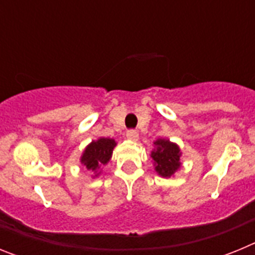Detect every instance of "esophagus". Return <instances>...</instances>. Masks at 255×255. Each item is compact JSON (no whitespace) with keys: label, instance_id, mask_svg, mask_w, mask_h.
<instances>
[{"label":"esophagus","instance_id":"esophagus-1","mask_svg":"<svg viewBox=\"0 0 255 255\" xmlns=\"http://www.w3.org/2000/svg\"><path fill=\"white\" fill-rule=\"evenodd\" d=\"M126 138L129 139V140L136 141L139 139L138 131H135V130H129V131L126 132Z\"/></svg>","mask_w":255,"mask_h":255}]
</instances>
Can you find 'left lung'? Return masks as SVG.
Instances as JSON below:
<instances>
[{
    "label": "left lung",
    "mask_w": 255,
    "mask_h": 255,
    "mask_svg": "<svg viewBox=\"0 0 255 255\" xmlns=\"http://www.w3.org/2000/svg\"><path fill=\"white\" fill-rule=\"evenodd\" d=\"M153 147L150 158L155 172L164 179L175 176L176 171L181 167L182 152L179 145L170 139L159 138L153 141Z\"/></svg>",
    "instance_id": "8db88e82"
}]
</instances>
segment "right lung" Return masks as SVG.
<instances>
[{
    "instance_id": "add662e5",
    "label": "right lung",
    "mask_w": 255,
    "mask_h": 255,
    "mask_svg": "<svg viewBox=\"0 0 255 255\" xmlns=\"http://www.w3.org/2000/svg\"><path fill=\"white\" fill-rule=\"evenodd\" d=\"M116 145L115 139L101 136L97 140H92L84 148L80 155V163L88 171H91L93 179L102 173L103 166H106L112 158V153Z\"/></svg>"
}]
</instances>
